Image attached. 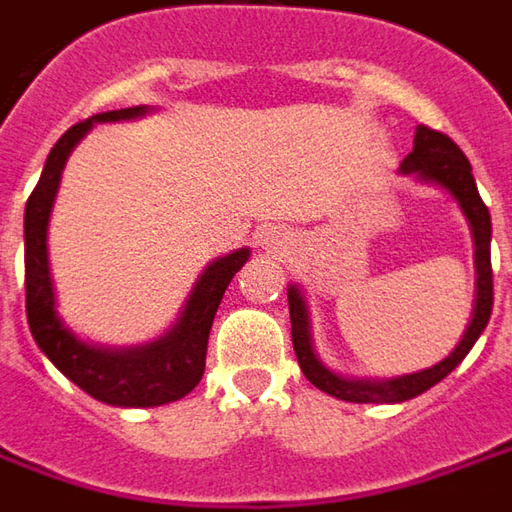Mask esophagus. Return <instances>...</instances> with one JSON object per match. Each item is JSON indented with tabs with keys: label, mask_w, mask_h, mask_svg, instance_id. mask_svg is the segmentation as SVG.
Listing matches in <instances>:
<instances>
[{
	"label": "esophagus",
	"mask_w": 512,
	"mask_h": 512,
	"mask_svg": "<svg viewBox=\"0 0 512 512\" xmlns=\"http://www.w3.org/2000/svg\"><path fill=\"white\" fill-rule=\"evenodd\" d=\"M259 242H262V248L264 250H278V248H284V234L281 231H276V228H267V231H262L259 234Z\"/></svg>",
	"instance_id": "34e87169"
}]
</instances>
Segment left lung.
I'll use <instances>...</instances> for the list:
<instances>
[{"mask_svg":"<svg viewBox=\"0 0 512 512\" xmlns=\"http://www.w3.org/2000/svg\"><path fill=\"white\" fill-rule=\"evenodd\" d=\"M401 175H412L418 183L435 186L440 192L457 203V209L468 222L471 242H474V309L471 320L465 326L460 343L454 345L449 357L435 362L432 368L404 373V376H390V379H365V376H345L340 370L329 368L323 357L317 354L315 337H312V315H309V301L298 284L287 287V301H290V323H292V348L301 365L303 376L315 384L317 390L340 398V401H354V404H401L410 398L421 396L429 387L443 382L451 370L465 359V354L474 348L479 334L485 331L491 320L493 309V273H491V214L485 209L482 197L477 192V181L471 175V164L463 150L443 136L438 130H429L424 125L415 128V142L412 153L401 161L398 167Z\"/></svg>","mask_w":512,"mask_h":512,"instance_id":"obj_1","label":"left lung"}]
</instances>
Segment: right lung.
I'll return each instance as SVG.
<instances>
[{
  "label": "right lung",
  "instance_id": "right-lung-1",
  "mask_svg": "<svg viewBox=\"0 0 512 512\" xmlns=\"http://www.w3.org/2000/svg\"><path fill=\"white\" fill-rule=\"evenodd\" d=\"M150 105L105 111L74 125L49 150L41 181L24 209V284L27 323L44 357L83 393L111 407H161L192 393L206 370V348L214 315L231 278L250 259L236 248L211 259L197 276L181 315L164 334L139 345H102L80 337L58 312V292L49 264V220L61 189L63 169L77 144L100 122H130L153 114Z\"/></svg>",
  "mask_w": 512,
  "mask_h": 512
}]
</instances>
